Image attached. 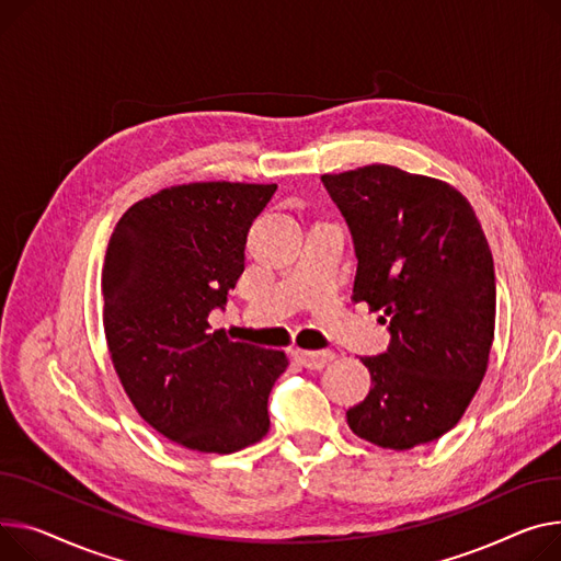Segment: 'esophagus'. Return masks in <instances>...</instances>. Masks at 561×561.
I'll list each match as a JSON object with an SVG mask.
<instances>
[{"instance_id":"obj_1","label":"esophagus","mask_w":561,"mask_h":561,"mask_svg":"<svg viewBox=\"0 0 561 561\" xmlns=\"http://www.w3.org/2000/svg\"><path fill=\"white\" fill-rule=\"evenodd\" d=\"M295 358L300 360V365H305L307 369H322L327 363L333 360V352H305V350H297Z\"/></svg>"}]
</instances>
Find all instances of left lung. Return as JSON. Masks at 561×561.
I'll return each instance as SVG.
<instances>
[{
	"label": "left lung",
	"instance_id": "1",
	"mask_svg": "<svg viewBox=\"0 0 561 561\" xmlns=\"http://www.w3.org/2000/svg\"><path fill=\"white\" fill-rule=\"evenodd\" d=\"M352 232L354 302L383 311L390 345L360 358L369 394L350 428L405 451L449 433L473 399L494 341V259L467 198L435 178L371 164L320 178Z\"/></svg>",
	"mask_w": 561,
	"mask_h": 561
}]
</instances>
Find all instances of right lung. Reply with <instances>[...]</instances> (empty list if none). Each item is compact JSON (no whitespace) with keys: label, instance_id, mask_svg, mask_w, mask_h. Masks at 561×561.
<instances>
[{"label":"right lung","instance_id":"add662e5","mask_svg":"<svg viewBox=\"0 0 561 561\" xmlns=\"http://www.w3.org/2000/svg\"><path fill=\"white\" fill-rule=\"evenodd\" d=\"M277 184L192 182L135 203L110 237L103 327L146 424L192 451L234 454L271 428L277 350L232 343L207 318L245 268L252 220Z\"/></svg>","mask_w":561,"mask_h":561}]
</instances>
